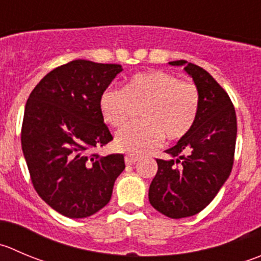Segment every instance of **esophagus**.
I'll list each match as a JSON object with an SVG mask.
<instances>
[{
  "label": "esophagus",
  "instance_id": "34e87169",
  "mask_svg": "<svg viewBox=\"0 0 261 261\" xmlns=\"http://www.w3.org/2000/svg\"><path fill=\"white\" fill-rule=\"evenodd\" d=\"M141 154L139 153H130V154H126L125 156V162L126 164H134L135 162H138L140 159Z\"/></svg>",
  "mask_w": 261,
  "mask_h": 261
}]
</instances>
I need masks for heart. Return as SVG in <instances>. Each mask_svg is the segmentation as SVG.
<instances>
[{"instance_id":"b5f03b06","label":"heart","mask_w":261,"mask_h":261,"mask_svg":"<svg viewBox=\"0 0 261 261\" xmlns=\"http://www.w3.org/2000/svg\"><path fill=\"white\" fill-rule=\"evenodd\" d=\"M99 111L106 122L121 127L140 107V121L121 128L116 146L123 151L154 148L164 138H185L194 127L200 111L196 85L169 72L154 70L133 75L123 89L108 87L100 93Z\"/></svg>"}]
</instances>
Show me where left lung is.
<instances>
[{
	"instance_id": "obj_1",
	"label": "left lung",
	"mask_w": 261,
	"mask_h": 261,
	"mask_svg": "<svg viewBox=\"0 0 261 261\" xmlns=\"http://www.w3.org/2000/svg\"><path fill=\"white\" fill-rule=\"evenodd\" d=\"M185 66L200 93V111L192 130L156 159L158 171L149 187L151 206L173 219L203 211L229 177L236 148L237 120L226 90L203 67L185 60Z\"/></svg>"
}]
</instances>
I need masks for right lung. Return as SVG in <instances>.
<instances>
[{
	"instance_id": "right-lung-1",
	"label": "right lung",
	"mask_w": 261,
	"mask_h": 261,
	"mask_svg": "<svg viewBox=\"0 0 261 261\" xmlns=\"http://www.w3.org/2000/svg\"><path fill=\"white\" fill-rule=\"evenodd\" d=\"M121 71L116 63L71 61L48 72L25 105L21 148L33 186L69 218L105 208L125 169L122 154L92 153L113 139L98 102Z\"/></svg>"
}]
</instances>
